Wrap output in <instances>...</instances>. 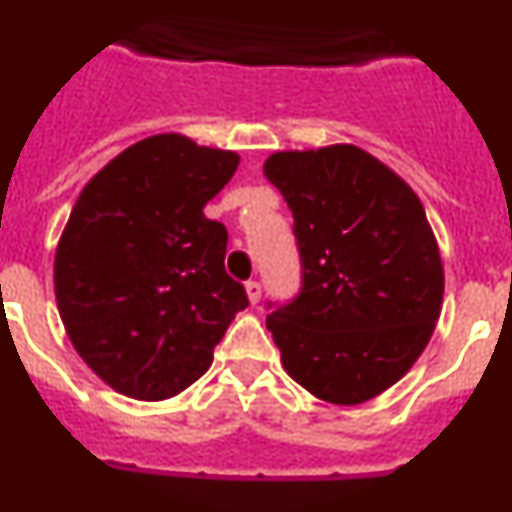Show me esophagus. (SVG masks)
<instances>
[{
  "instance_id": "obj_1",
  "label": "esophagus",
  "mask_w": 512,
  "mask_h": 512,
  "mask_svg": "<svg viewBox=\"0 0 512 512\" xmlns=\"http://www.w3.org/2000/svg\"><path fill=\"white\" fill-rule=\"evenodd\" d=\"M246 292H248V300H251V305H259V300H261V282H256V279L246 282Z\"/></svg>"
}]
</instances>
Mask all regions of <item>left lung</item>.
Segmentation results:
<instances>
[{
	"instance_id": "obj_1",
	"label": "left lung",
	"mask_w": 512,
	"mask_h": 512,
	"mask_svg": "<svg viewBox=\"0 0 512 512\" xmlns=\"http://www.w3.org/2000/svg\"><path fill=\"white\" fill-rule=\"evenodd\" d=\"M264 174L302 261L300 295L266 318L284 369L333 405L372 400L408 374L441 315V253L418 194L346 143L271 153Z\"/></svg>"
}]
</instances>
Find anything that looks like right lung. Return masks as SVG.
I'll return each mask as SVG.
<instances>
[{
  "mask_svg": "<svg viewBox=\"0 0 512 512\" xmlns=\"http://www.w3.org/2000/svg\"><path fill=\"white\" fill-rule=\"evenodd\" d=\"M238 161L161 133L81 189L56 248V302L76 354L120 395L187 390L248 307L243 284L225 274L228 230L202 212Z\"/></svg>",
  "mask_w": 512,
  "mask_h": 512,
  "instance_id": "right-lung-1",
  "label": "right lung"
}]
</instances>
